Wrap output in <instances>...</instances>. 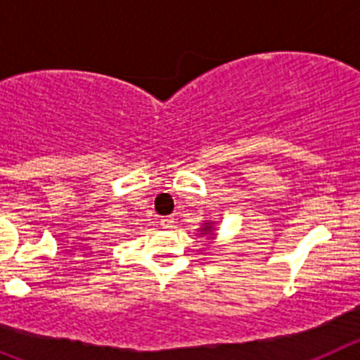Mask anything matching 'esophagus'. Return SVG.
Here are the masks:
<instances>
[{
    "mask_svg": "<svg viewBox=\"0 0 360 360\" xmlns=\"http://www.w3.org/2000/svg\"><path fill=\"white\" fill-rule=\"evenodd\" d=\"M162 227H173V218L171 216H165V218L160 219Z\"/></svg>",
    "mask_w": 360,
    "mask_h": 360,
    "instance_id": "esophagus-1",
    "label": "esophagus"
}]
</instances>
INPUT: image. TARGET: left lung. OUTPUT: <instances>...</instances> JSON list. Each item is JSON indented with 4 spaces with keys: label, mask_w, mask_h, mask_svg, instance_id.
<instances>
[{
    "label": "left lung",
    "mask_w": 360,
    "mask_h": 360,
    "mask_svg": "<svg viewBox=\"0 0 360 360\" xmlns=\"http://www.w3.org/2000/svg\"><path fill=\"white\" fill-rule=\"evenodd\" d=\"M212 224L211 221H207V224H203V229H202V234H209V236H212Z\"/></svg>",
    "instance_id": "1"
}]
</instances>
